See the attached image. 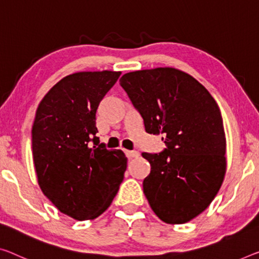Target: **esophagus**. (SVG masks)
<instances>
[{"mask_svg":"<svg viewBox=\"0 0 259 259\" xmlns=\"http://www.w3.org/2000/svg\"><path fill=\"white\" fill-rule=\"evenodd\" d=\"M125 154L128 158H133V157L139 156V152H135V150H125Z\"/></svg>","mask_w":259,"mask_h":259,"instance_id":"esophagus-1","label":"esophagus"}]
</instances>
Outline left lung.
I'll return each mask as SVG.
<instances>
[{
  "label": "left lung",
  "instance_id": "obj_1",
  "mask_svg": "<svg viewBox=\"0 0 259 259\" xmlns=\"http://www.w3.org/2000/svg\"><path fill=\"white\" fill-rule=\"evenodd\" d=\"M149 134L166 148L142 153L150 164L143 193L154 213L181 225L208 207L224 182L226 134L215 99L191 75L171 67L124 74L119 79Z\"/></svg>",
  "mask_w": 259,
  "mask_h": 259
}]
</instances>
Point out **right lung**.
<instances>
[{
	"label": "right lung",
	"mask_w": 259,
	"mask_h": 259,
	"mask_svg": "<svg viewBox=\"0 0 259 259\" xmlns=\"http://www.w3.org/2000/svg\"><path fill=\"white\" fill-rule=\"evenodd\" d=\"M120 71H79L60 79L41 99L32 126L38 184L61 213L93 220L109 208L127 166L120 149L96 137V111Z\"/></svg>",
	"instance_id": "right-lung-1"
}]
</instances>
